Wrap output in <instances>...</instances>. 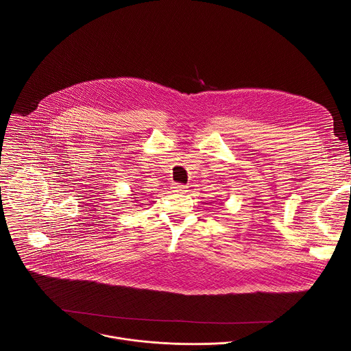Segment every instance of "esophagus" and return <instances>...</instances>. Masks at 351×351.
<instances>
[{"label": "esophagus", "instance_id": "obj_1", "mask_svg": "<svg viewBox=\"0 0 351 351\" xmlns=\"http://www.w3.org/2000/svg\"><path fill=\"white\" fill-rule=\"evenodd\" d=\"M173 189H175V191H179V193L187 191V186L186 184H175Z\"/></svg>", "mask_w": 351, "mask_h": 351}]
</instances>
